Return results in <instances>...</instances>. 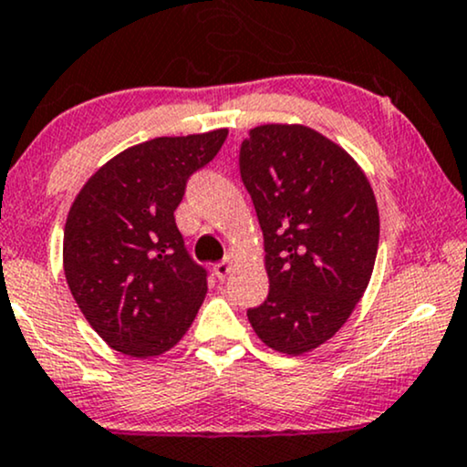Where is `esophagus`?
Instances as JSON below:
<instances>
[{
  "mask_svg": "<svg viewBox=\"0 0 467 467\" xmlns=\"http://www.w3.org/2000/svg\"><path fill=\"white\" fill-rule=\"evenodd\" d=\"M232 264H234V260L232 257H224L223 262H218V264H214V275L218 279H224L229 275V270H232Z\"/></svg>",
  "mask_w": 467,
  "mask_h": 467,
  "instance_id": "esophagus-1",
  "label": "esophagus"
}]
</instances>
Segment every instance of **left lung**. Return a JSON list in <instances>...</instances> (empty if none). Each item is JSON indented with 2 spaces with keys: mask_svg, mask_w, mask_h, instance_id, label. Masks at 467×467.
I'll return each mask as SVG.
<instances>
[{
  "mask_svg": "<svg viewBox=\"0 0 467 467\" xmlns=\"http://www.w3.org/2000/svg\"><path fill=\"white\" fill-rule=\"evenodd\" d=\"M240 177L266 251L268 296L251 327L285 355L327 342L370 281L379 210L350 155L305 125H260L240 145Z\"/></svg>",
  "mask_w": 467,
  "mask_h": 467,
  "instance_id": "left-lung-1",
  "label": "left lung"
}]
</instances>
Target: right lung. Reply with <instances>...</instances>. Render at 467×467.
<instances>
[{"instance_id": "1", "label": "right lung", "mask_w": 467, "mask_h": 467, "mask_svg": "<svg viewBox=\"0 0 467 467\" xmlns=\"http://www.w3.org/2000/svg\"><path fill=\"white\" fill-rule=\"evenodd\" d=\"M227 130L162 136L125 149L84 183L65 227L68 290L119 353L162 355L192 325L207 270L175 224L186 183L221 151Z\"/></svg>"}]
</instances>
